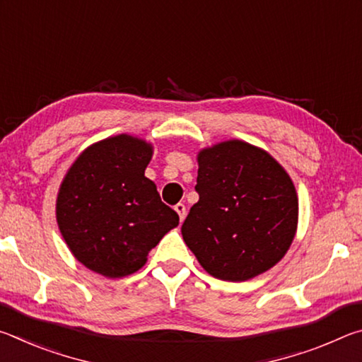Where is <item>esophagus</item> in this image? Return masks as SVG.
Returning <instances> with one entry per match:
<instances>
[{"label": "esophagus", "instance_id": "34e87169", "mask_svg": "<svg viewBox=\"0 0 362 362\" xmlns=\"http://www.w3.org/2000/svg\"><path fill=\"white\" fill-rule=\"evenodd\" d=\"M175 212L179 214V218H180V222H183V218H185V216H187V209H185V204H182V203H179V204H175Z\"/></svg>", "mask_w": 362, "mask_h": 362}]
</instances>
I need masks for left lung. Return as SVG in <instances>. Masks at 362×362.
<instances>
[{"instance_id":"left-lung-1","label":"left lung","mask_w":362,"mask_h":362,"mask_svg":"<svg viewBox=\"0 0 362 362\" xmlns=\"http://www.w3.org/2000/svg\"><path fill=\"white\" fill-rule=\"evenodd\" d=\"M199 201L182 225L189 250L211 276L241 283L273 268L293 241L298 198L286 169L243 140L198 153Z\"/></svg>"}]
</instances>
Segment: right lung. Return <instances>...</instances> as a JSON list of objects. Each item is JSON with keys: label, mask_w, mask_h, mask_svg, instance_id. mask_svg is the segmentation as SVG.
Segmentation results:
<instances>
[{"label": "right lung", "mask_w": 362, "mask_h": 362, "mask_svg": "<svg viewBox=\"0 0 362 362\" xmlns=\"http://www.w3.org/2000/svg\"><path fill=\"white\" fill-rule=\"evenodd\" d=\"M153 145L119 134L89 145L60 183L56 217L70 252L90 272L122 278L139 272L179 216L145 177Z\"/></svg>", "instance_id": "1"}]
</instances>
